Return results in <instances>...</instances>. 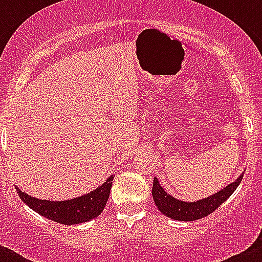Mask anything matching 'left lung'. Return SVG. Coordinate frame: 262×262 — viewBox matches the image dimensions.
Instances as JSON below:
<instances>
[{"label":"left lung","instance_id":"left-lung-1","mask_svg":"<svg viewBox=\"0 0 262 262\" xmlns=\"http://www.w3.org/2000/svg\"><path fill=\"white\" fill-rule=\"evenodd\" d=\"M242 178H244V172L233 182L224 186L215 194L204 198V199L196 200V202H184V200L176 199L172 195L167 194L165 189H162L157 178H155L152 187L153 200H155V204L158 210L168 218L182 222L196 221V219L204 218L208 214L213 213L219 205L223 204L241 184Z\"/></svg>","mask_w":262,"mask_h":262}]
</instances>
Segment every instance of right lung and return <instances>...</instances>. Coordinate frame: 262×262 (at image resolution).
Masks as SVG:
<instances>
[{
	"mask_svg": "<svg viewBox=\"0 0 262 262\" xmlns=\"http://www.w3.org/2000/svg\"><path fill=\"white\" fill-rule=\"evenodd\" d=\"M113 179H114V175L109 176L101 186L92 190L89 194H83L73 199L62 200V202L33 198L26 192L21 191L17 186L15 187H16L20 199L29 208L48 218L49 221L66 224V226H72V224H80L91 221L101 214L109 199Z\"/></svg>",
	"mask_w": 262,
	"mask_h": 262,
	"instance_id": "right-lung-1",
	"label": "right lung"
}]
</instances>
